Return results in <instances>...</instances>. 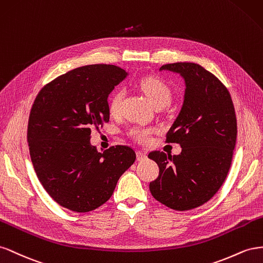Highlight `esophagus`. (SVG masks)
<instances>
[{
    "label": "esophagus",
    "instance_id": "obj_1",
    "mask_svg": "<svg viewBox=\"0 0 263 263\" xmlns=\"http://www.w3.org/2000/svg\"><path fill=\"white\" fill-rule=\"evenodd\" d=\"M137 160L140 161V162L146 160V154L143 153L142 151H137Z\"/></svg>",
    "mask_w": 263,
    "mask_h": 263
}]
</instances>
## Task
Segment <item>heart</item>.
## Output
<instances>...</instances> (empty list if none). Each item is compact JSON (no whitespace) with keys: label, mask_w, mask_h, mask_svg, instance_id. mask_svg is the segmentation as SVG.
I'll list each match as a JSON object with an SVG mask.
<instances>
[{"label":"heart","mask_w":263,"mask_h":263,"mask_svg":"<svg viewBox=\"0 0 263 263\" xmlns=\"http://www.w3.org/2000/svg\"><path fill=\"white\" fill-rule=\"evenodd\" d=\"M139 87L145 93L148 100L153 106H166L172 99V89L166 81L160 77L147 76L139 81ZM124 92L123 90H117L109 99V111L112 115H117L121 108ZM154 129L152 127H134L131 130V134L141 142H147L151 138Z\"/></svg>","instance_id":"1"}]
</instances>
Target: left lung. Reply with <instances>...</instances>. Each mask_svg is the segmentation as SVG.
Segmentation results:
<instances>
[{
    "label": "left lung",
    "mask_w": 263,
    "mask_h": 263,
    "mask_svg": "<svg viewBox=\"0 0 263 263\" xmlns=\"http://www.w3.org/2000/svg\"><path fill=\"white\" fill-rule=\"evenodd\" d=\"M160 70L185 80L183 107L166 133L167 143H178L182 152L148 154L160 168L149 192L165 206L191 211L211 199L227 177L237 140L235 108L228 89L200 65L166 64Z\"/></svg>",
    "instance_id": "obj_1"
}]
</instances>
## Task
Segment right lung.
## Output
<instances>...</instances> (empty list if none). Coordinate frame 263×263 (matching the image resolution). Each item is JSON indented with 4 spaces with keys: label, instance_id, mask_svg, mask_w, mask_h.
<instances>
[{
    "label": "right lung",
    "instance_id": "1",
    "mask_svg": "<svg viewBox=\"0 0 263 263\" xmlns=\"http://www.w3.org/2000/svg\"><path fill=\"white\" fill-rule=\"evenodd\" d=\"M126 74L115 65L78 67L44 86L33 103L27 142L36 175L49 196L72 212L103 205L137 159L130 146L100 153L90 144L91 130L109 122V93Z\"/></svg>",
    "mask_w": 263,
    "mask_h": 263
}]
</instances>
